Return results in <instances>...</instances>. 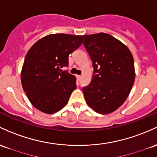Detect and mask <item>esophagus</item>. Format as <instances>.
<instances>
[{"mask_svg":"<svg viewBox=\"0 0 157 157\" xmlns=\"http://www.w3.org/2000/svg\"><path fill=\"white\" fill-rule=\"evenodd\" d=\"M76 77H77V80H78V81H80V80H81L82 77L80 75H77V76H76Z\"/></svg>","mask_w":157,"mask_h":157,"instance_id":"esophagus-1","label":"esophagus"}]
</instances>
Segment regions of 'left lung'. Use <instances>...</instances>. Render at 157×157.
Instances as JSON below:
<instances>
[{
  "instance_id": "1",
  "label": "left lung",
  "mask_w": 157,
  "mask_h": 157,
  "mask_svg": "<svg viewBox=\"0 0 157 157\" xmlns=\"http://www.w3.org/2000/svg\"><path fill=\"white\" fill-rule=\"evenodd\" d=\"M84 46L94 68L92 81L82 88L87 104L109 114L126 101L135 80L132 55L121 41L104 33L84 35Z\"/></svg>"
}]
</instances>
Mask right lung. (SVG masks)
Listing matches in <instances>:
<instances>
[{"label": "right lung", "mask_w": 157, "mask_h": 157, "mask_svg": "<svg viewBox=\"0 0 157 157\" xmlns=\"http://www.w3.org/2000/svg\"><path fill=\"white\" fill-rule=\"evenodd\" d=\"M82 42V36L51 34L30 48L22 66L21 80L34 107L53 114L67 104L77 88L76 77L61 68L68 66V56Z\"/></svg>", "instance_id": "add662e5"}]
</instances>
